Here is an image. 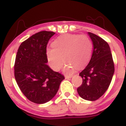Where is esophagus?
<instances>
[{
    "instance_id": "1",
    "label": "esophagus",
    "mask_w": 126,
    "mask_h": 126,
    "mask_svg": "<svg viewBox=\"0 0 126 126\" xmlns=\"http://www.w3.org/2000/svg\"><path fill=\"white\" fill-rule=\"evenodd\" d=\"M64 77H65V79H69V78H71V77H72V76H68V75H66L65 76H64Z\"/></svg>"
}]
</instances>
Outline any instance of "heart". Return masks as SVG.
I'll return each instance as SVG.
<instances>
[{"label": "heart", "mask_w": 126, "mask_h": 126, "mask_svg": "<svg viewBox=\"0 0 126 126\" xmlns=\"http://www.w3.org/2000/svg\"><path fill=\"white\" fill-rule=\"evenodd\" d=\"M53 48L46 50L47 57L50 66L58 71L67 62L64 70L72 73L75 68H81L85 66L91 58L93 46L90 38L85 35L66 34L62 35L52 43Z\"/></svg>", "instance_id": "b5f03b06"}]
</instances>
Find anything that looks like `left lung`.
I'll list each match as a JSON object with an SVG mask.
<instances>
[{"mask_svg": "<svg viewBox=\"0 0 126 126\" xmlns=\"http://www.w3.org/2000/svg\"><path fill=\"white\" fill-rule=\"evenodd\" d=\"M93 44L90 62L79 76L82 83L77 88L78 94L87 101L98 99L107 91L111 83L115 66L109 44L102 38L88 32Z\"/></svg>", "mask_w": 126, "mask_h": 126, "instance_id": "left-lung-1", "label": "left lung"}]
</instances>
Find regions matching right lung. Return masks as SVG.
<instances>
[{"label":"right lung","mask_w":126,"mask_h":126,"mask_svg":"<svg viewBox=\"0 0 126 126\" xmlns=\"http://www.w3.org/2000/svg\"><path fill=\"white\" fill-rule=\"evenodd\" d=\"M53 32L41 31L21 43L16 54L14 69L17 84L31 102L44 104L57 94L64 77L46 64V47Z\"/></svg>","instance_id":"add662e5"}]
</instances>
